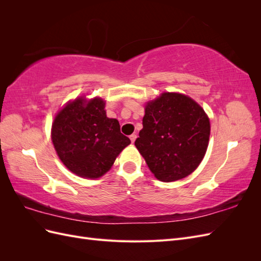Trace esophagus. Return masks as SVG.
<instances>
[{
    "label": "esophagus",
    "instance_id": "34e87169",
    "mask_svg": "<svg viewBox=\"0 0 261 261\" xmlns=\"http://www.w3.org/2000/svg\"><path fill=\"white\" fill-rule=\"evenodd\" d=\"M129 138H130V140H132V143L134 144V143H135L136 138H137V135H136V134H133V135H130V136H129Z\"/></svg>",
    "mask_w": 261,
    "mask_h": 261
}]
</instances>
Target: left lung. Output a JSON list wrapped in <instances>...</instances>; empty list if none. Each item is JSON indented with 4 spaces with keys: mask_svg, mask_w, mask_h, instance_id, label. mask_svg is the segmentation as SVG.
Instances as JSON below:
<instances>
[{
    "mask_svg": "<svg viewBox=\"0 0 261 261\" xmlns=\"http://www.w3.org/2000/svg\"><path fill=\"white\" fill-rule=\"evenodd\" d=\"M209 136L210 122L202 108L184 94L165 92L146 106L135 146L158 179L174 181L197 169Z\"/></svg>",
    "mask_w": 261,
    "mask_h": 261,
    "instance_id": "left-lung-1",
    "label": "left lung"
}]
</instances>
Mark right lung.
I'll return each mask as SVG.
<instances>
[{"label": "right lung", "instance_id": "right-lung-1", "mask_svg": "<svg viewBox=\"0 0 261 261\" xmlns=\"http://www.w3.org/2000/svg\"><path fill=\"white\" fill-rule=\"evenodd\" d=\"M105 101L80 98L62 109L52 125V141L61 161L75 174L97 178L107 173L116 156L130 144L120 123L107 117Z\"/></svg>", "mask_w": 261, "mask_h": 261}]
</instances>
